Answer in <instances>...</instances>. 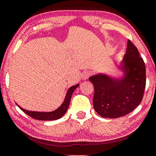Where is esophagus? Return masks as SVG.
<instances>
[{
  "label": "esophagus",
  "instance_id": "obj_1",
  "mask_svg": "<svg viewBox=\"0 0 156 156\" xmlns=\"http://www.w3.org/2000/svg\"><path fill=\"white\" fill-rule=\"evenodd\" d=\"M91 75V72L89 71H85L82 73V79L84 80H86L88 79Z\"/></svg>",
  "mask_w": 156,
  "mask_h": 156
}]
</instances>
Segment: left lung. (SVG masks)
<instances>
[{
	"mask_svg": "<svg viewBox=\"0 0 156 156\" xmlns=\"http://www.w3.org/2000/svg\"><path fill=\"white\" fill-rule=\"evenodd\" d=\"M126 75L114 80L104 74L91 76L94 94L93 106L104 118L116 119L126 116L141 102L146 88V66L138 49L128 40L126 54L123 59Z\"/></svg>",
	"mask_w": 156,
	"mask_h": 156,
	"instance_id": "left-lung-1",
	"label": "left lung"
}]
</instances>
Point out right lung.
I'll list each match as a JSON object with an SVG mask.
<instances>
[{
    "instance_id": "right-lung-1",
    "label": "right lung",
    "mask_w": 156,
    "mask_h": 156,
    "mask_svg": "<svg viewBox=\"0 0 156 156\" xmlns=\"http://www.w3.org/2000/svg\"><path fill=\"white\" fill-rule=\"evenodd\" d=\"M79 84L74 85L73 87H71L68 90L67 94H66L65 101L54 112H30L24 109L19 106V108L25 112V114L28 115L32 118L37 119V120H42V121H51V120H57V119H60L62 116H63L67 112L68 107H69L70 99H71L72 94H73L74 91L75 90L76 88H77ZM18 105V104H17Z\"/></svg>"
}]
</instances>
